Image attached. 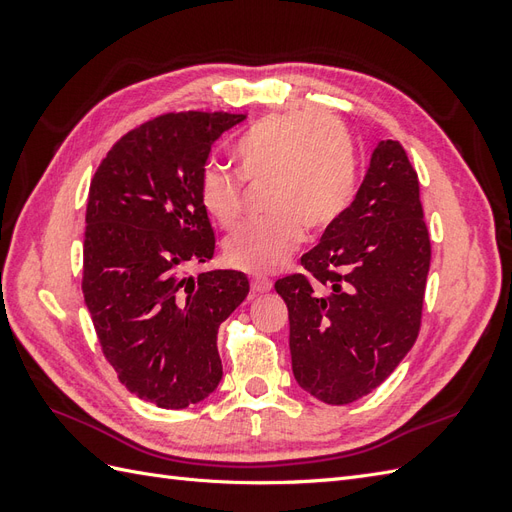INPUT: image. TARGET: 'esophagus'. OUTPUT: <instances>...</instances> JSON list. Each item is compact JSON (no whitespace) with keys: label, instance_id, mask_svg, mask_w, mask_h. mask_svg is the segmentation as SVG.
I'll return each instance as SVG.
<instances>
[{"label":"esophagus","instance_id":"obj_1","mask_svg":"<svg viewBox=\"0 0 512 512\" xmlns=\"http://www.w3.org/2000/svg\"><path fill=\"white\" fill-rule=\"evenodd\" d=\"M250 284H252V290L256 294H265V292H269L273 288V282L267 280V277H252Z\"/></svg>","mask_w":512,"mask_h":512}]
</instances>
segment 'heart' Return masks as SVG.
Instances as JSON below:
<instances>
[{
	"instance_id": "obj_1",
	"label": "heart",
	"mask_w": 512,
	"mask_h": 512,
	"mask_svg": "<svg viewBox=\"0 0 512 512\" xmlns=\"http://www.w3.org/2000/svg\"><path fill=\"white\" fill-rule=\"evenodd\" d=\"M247 179H273L269 222L245 224L224 243L230 267L271 273L284 267L305 241V226L322 230L342 218L356 188V164L346 132L320 113L269 117L237 147ZM200 203L224 228L241 215V183L230 170L209 164L198 185Z\"/></svg>"
}]
</instances>
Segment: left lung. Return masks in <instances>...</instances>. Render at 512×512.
Listing matches in <instances>:
<instances>
[{"mask_svg": "<svg viewBox=\"0 0 512 512\" xmlns=\"http://www.w3.org/2000/svg\"><path fill=\"white\" fill-rule=\"evenodd\" d=\"M431 245L418 177L404 147L378 141L359 192L275 290L288 305L292 374L331 406L365 397L393 374L421 329Z\"/></svg>", "mask_w": 512, "mask_h": 512, "instance_id": "obj_1", "label": "left lung"}]
</instances>
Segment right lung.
I'll return each mask as SVG.
<instances>
[{"mask_svg":"<svg viewBox=\"0 0 512 512\" xmlns=\"http://www.w3.org/2000/svg\"><path fill=\"white\" fill-rule=\"evenodd\" d=\"M245 115L170 113L128 132L89 188L83 294L106 361L138 399L181 410L222 382L220 324L250 292L241 271L183 275L213 258L200 175Z\"/></svg>","mask_w":512,"mask_h":512,"instance_id":"obj_1","label":"right lung"}]
</instances>
